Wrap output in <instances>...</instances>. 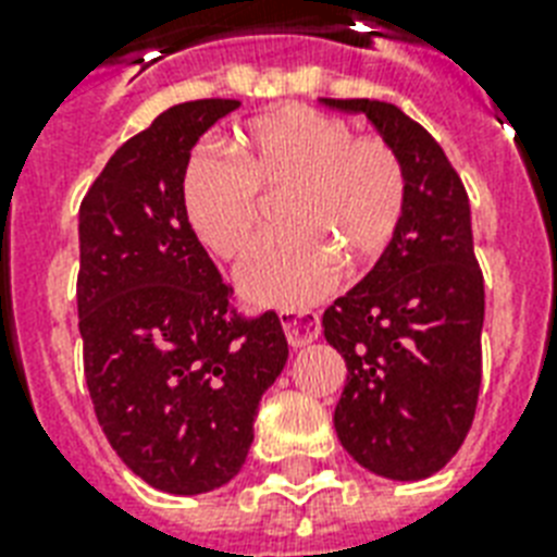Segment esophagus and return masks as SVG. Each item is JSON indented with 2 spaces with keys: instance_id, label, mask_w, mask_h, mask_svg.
Returning a JSON list of instances; mask_svg holds the SVG:
<instances>
[{
  "instance_id": "1",
  "label": "esophagus",
  "mask_w": 557,
  "mask_h": 557,
  "mask_svg": "<svg viewBox=\"0 0 557 557\" xmlns=\"http://www.w3.org/2000/svg\"><path fill=\"white\" fill-rule=\"evenodd\" d=\"M280 323L292 347H306L321 335V318L318 312H280Z\"/></svg>"
}]
</instances>
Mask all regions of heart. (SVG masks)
I'll use <instances>...</instances> for the list:
<instances>
[{"instance_id":"1","label":"heart","mask_w":557,"mask_h":557,"mask_svg":"<svg viewBox=\"0 0 557 557\" xmlns=\"http://www.w3.org/2000/svg\"><path fill=\"white\" fill-rule=\"evenodd\" d=\"M283 201L292 234L262 245L239 271L248 300L304 309L330 295L341 257L379 260L405 213V170L379 138H352L344 121L309 107L257 117L234 144V161L199 152L185 176L193 234L219 260L251 253L265 201Z\"/></svg>"}]
</instances>
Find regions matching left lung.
<instances>
[{"label": "left lung", "mask_w": 557, "mask_h": 557, "mask_svg": "<svg viewBox=\"0 0 557 557\" xmlns=\"http://www.w3.org/2000/svg\"><path fill=\"white\" fill-rule=\"evenodd\" d=\"M323 103L367 115L407 187L393 243L323 312V335L347 361L335 431L372 474L424 480L466 442L483 379L485 288L471 205L448 156L401 109L367 98Z\"/></svg>", "instance_id": "obj_1"}]
</instances>
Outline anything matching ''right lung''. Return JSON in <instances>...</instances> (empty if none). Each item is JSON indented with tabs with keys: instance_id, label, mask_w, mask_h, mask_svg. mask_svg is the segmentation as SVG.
<instances>
[{
	"instance_id": "1",
	"label": "right lung",
	"mask_w": 557,
	"mask_h": 557,
	"mask_svg": "<svg viewBox=\"0 0 557 557\" xmlns=\"http://www.w3.org/2000/svg\"><path fill=\"white\" fill-rule=\"evenodd\" d=\"M239 100L161 112L81 201L83 372L109 445L168 494L239 474L262 393L288 358L277 312L243 318L185 213L190 150Z\"/></svg>"
}]
</instances>
